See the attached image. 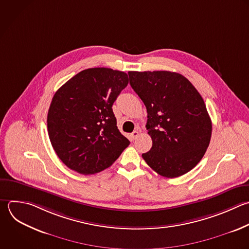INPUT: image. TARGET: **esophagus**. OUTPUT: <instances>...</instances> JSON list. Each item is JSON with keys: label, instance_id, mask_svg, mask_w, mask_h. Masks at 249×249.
<instances>
[{"label": "esophagus", "instance_id": "esophagus-1", "mask_svg": "<svg viewBox=\"0 0 249 249\" xmlns=\"http://www.w3.org/2000/svg\"><path fill=\"white\" fill-rule=\"evenodd\" d=\"M138 136H139V131H138V130H134V131L131 133V138H132L133 140L136 139Z\"/></svg>", "mask_w": 249, "mask_h": 249}]
</instances>
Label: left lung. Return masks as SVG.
I'll use <instances>...</instances> for the list:
<instances>
[{"label": "left lung", "instance_id": "8db88e82", "mask_svg": "<svg viewBox=\"0 0 249 249\" xmlns=\"http://www.w3.org/2000/svg\"><path fill=\"white\" fill-rule=\"evenodd\" d=\"M128 76L146 106V127L153 141L142 158L166 178L189 172L202 159L211 138L212 124L202 97L175 72L129 71Z\"/></svg>", "mask_w": 249, "mask_h": 249}]
</instances>
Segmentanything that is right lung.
<instances>
[{"label": "right lung", "instance_id": "obj_1", "mask_svg": "<svg viewBox=\"0 0 249 249\" xmlns=\"http://www.w3.org/2000/svg\"><path fill=\"white\" fill-rule=\"evenodd\" d=\"M127 84L124 72L89 68L55 92L48 113V131L66 166L85 175L100 172L129 145L118 129L112 109Z\"/></svg>", "mask_w": 249, "mask_h": 249}]
</instances>
